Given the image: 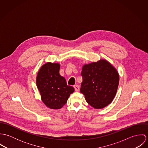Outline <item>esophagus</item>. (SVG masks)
Listing matches in <instances>:
<instances>
[{"label": "esophagus", "mask_w": 148, "mask_h": 148, "mask_svg": "<svg viewBox=\"0 0 148 148\" xmlns=\"http://www.w3.org/2000/svg\"><path fill=\"white\" fill-rule=\"evenodd\" d=\"M73 87H74V88H75V91H79V88H80V86H79V85H75L74 86H73Z\"/></svg>", "instance_id": "34e87169"}]
</instances>
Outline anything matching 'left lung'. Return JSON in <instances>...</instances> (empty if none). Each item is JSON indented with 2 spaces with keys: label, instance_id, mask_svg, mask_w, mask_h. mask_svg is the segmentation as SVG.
Masks as SVG:
<instances>
[{
  "label": "left lung",
  "instance_id": "left-lung-1",
  "mask_svg": "<svg viewBox=\"0 0 148 148\" xmlns=\"http://www.w3.org/2000/svg\"><path fill=\"white\" fill-rule=\"evenodd\" d=\"M81 75L80 92L88 104L101 109L111 103L119 84V73L112 64L104 59L85 64Z\"/></svg>",
  "mask_w": 148,
  "mask_h": 148
}]
</instances>
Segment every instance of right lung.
<instances>
[{
  "label": "right lung",
  "mask_w": 148,
  "mask_h": 148,
  "mask_svg": "<svg viewBox=\"0 0 148 148\" xmlns=\"http://www.w3.org/2000/svg\"><path fill=\"white\" fill-rule=\"evenodd\" d=\"M59 63H47L40 68L36 77V85L41 99L47 107L52 109L62 108L75 89L67 85L65 78L59 73Z\"/></svg>",
  "instance_id": "right-lung-1"
}]
</instances>
